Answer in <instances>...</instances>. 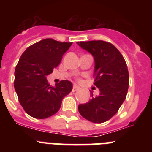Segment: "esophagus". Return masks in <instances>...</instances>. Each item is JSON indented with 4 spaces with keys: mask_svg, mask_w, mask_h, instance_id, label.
Masks as SVG:
<instances>
[{
    "mask_svg": "<svg viewBox=\"0 0 152 152\" xmlns=\"http://www.w3.org/2000/svg\"><path fill=\"white\" fill-rule=\"evenodd\" d=\"M79 89V87L77 85H76V84H75V85L73 86V88H72V91H74V92H75V91H77V90Z\"/></svg>",
    "mask_w": 152,
    "mask_h": 152,
    "instance_id": "34e87169",
    "label": "esophagus"
}]
</instances>
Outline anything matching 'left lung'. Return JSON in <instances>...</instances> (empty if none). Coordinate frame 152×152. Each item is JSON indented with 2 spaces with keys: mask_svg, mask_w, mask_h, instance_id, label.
<instances>
[{
  "mask_svg": "<svg viewBox=\"0 0 152 152\" xmlns=\"http://www.w3.org/2000/svg\"><path fill=\"white\" fill-rule=\"evenodd\" d=\"M94 58V85L100 94L79 104L78 111L84 119L94 123L107 121L118 112L126 97L129 72L124 58L113 44L102 40L77 42Z\"/></svg>",
  "mask_w": 152,
  "mask_h": 152,
  "instance_id": "1",
  "label": "left lung"
}]
</instances>
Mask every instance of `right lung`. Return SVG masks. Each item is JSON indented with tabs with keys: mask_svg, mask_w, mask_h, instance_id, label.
Here are the masks:
<instances>
[{
	"mask_svg": "<svg viewBox=\"0 0 152 152\" xmlns=\"http://www.w3.org/2000/svg\"><path fill=\"white\" fill-rule=\"evenodd\" d=\"M72 45L45 39L28 47L21 56L14 72V88L20 105L32 117L45 119L56 114L63 98L72 91L69 80L52 87L46 79Z\"/></svg>",
	"mask_w": 152,
	"mask_h": 152,
	"instance_id": "obj_1",
	"label": "right lung"
}]
</instances>
